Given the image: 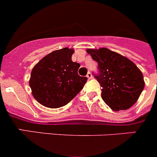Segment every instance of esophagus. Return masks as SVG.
<instances>
[{"mask_svg":"<svg viewBox=\"0 0 157 157\" xmlns=\"http://www.w3.org/2000/svg\"><path fill=\"white\" fill-rule=\"evenodd\" d=\"M87 77L88 79H92V78H93V76H92V74H90V72H88V73H87Z\"/></svg>","mask_w":157,"mask_h":157,"instance_id":"1","label":"esophagus"}]
</instances>
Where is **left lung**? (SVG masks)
<instances>
[{
    "mask_svg": "<svg viewBox=\"0 0 157 157\" xmlns=\"http://www.w3.org/2000/svg\"><path fill=\"white\" fill-rule=\"evenodd\" d=\"M98 64V74H93L101 87V98L114 111L132 106L144 88L140 69L128 58L106 48L87 49Z\"/></svg>",
    "mask_w": 157,
    "mask_h": 157,
    "instance_id": "1",
    "label": "left lung"
}]
</instances>
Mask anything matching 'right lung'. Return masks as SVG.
<instances>
[{"instance_id":"obj_1","label":"right lung","mask_w":157,"mask_h":157,"mask_svg":"<svg viewBox=\"0 0 157 157\" xmlns=\"http://www.w3.org/2000/svg\"><path fill=\"white\" fill-rule=\"evenodd\" d=\"M74 52L69 48L53 51L32 69L29 85L33 97L43 106H64L83 89L87 78L77 73L80 65L72 61Z\"/></svg>"}]
</instances>
